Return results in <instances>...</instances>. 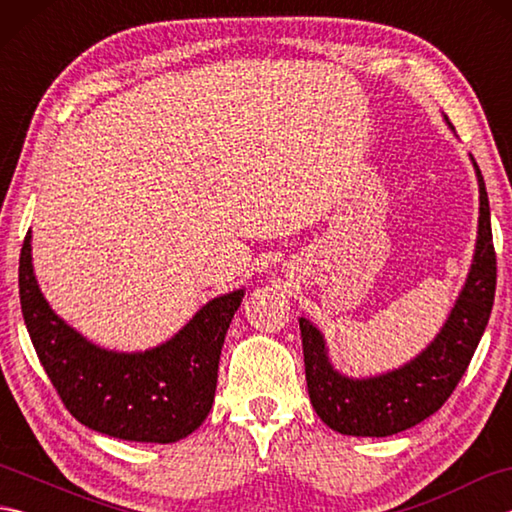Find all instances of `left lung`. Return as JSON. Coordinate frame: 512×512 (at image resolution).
<instances>
[{
	"mask_svg": "<svg viewBox=\"0 0 512 512\" xmlns=\"http://www.w3.org/2000/svg\"><path fill=\"white\" fill-rule=\"evenodd\" d=\"M444 121L451 127L447 116ZM469 158L480 187L473 262L436 339L405 365L376 376L354 378L334 367L328 343L317 325L306 317L299 319L312 407L330 429L343 436L387 438L433 416L458 387L482 339L495 301L497 259L486 184L475 158L471 154Z\"/></svg>",
	"mask_w": 512,
	"mask_h": 512,
	"instance_id": "obj_1",
	"label": "left lung"
}]
</instances>
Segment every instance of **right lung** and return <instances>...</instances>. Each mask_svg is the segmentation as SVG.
<instances>
[{
  "label": "right lung",
  "mask_w": 512,
  "mask_h": 512,
  "mask_svg": "<svg viewBox=\"0 0 512 512\" xmlns=\"http://www.w3.org/2000/svg\"><path fill=\"white\" fill-rule=\"evenodd\" d=\"M32 233L19 257V301L39 361L63 405L92 431L129 442L169 444L209 416L224 336L244 288L211 299L169 341L116 352L65 323L32 268Z\"/></svg>",
  "instance_id": "1"
}]
</instances>
